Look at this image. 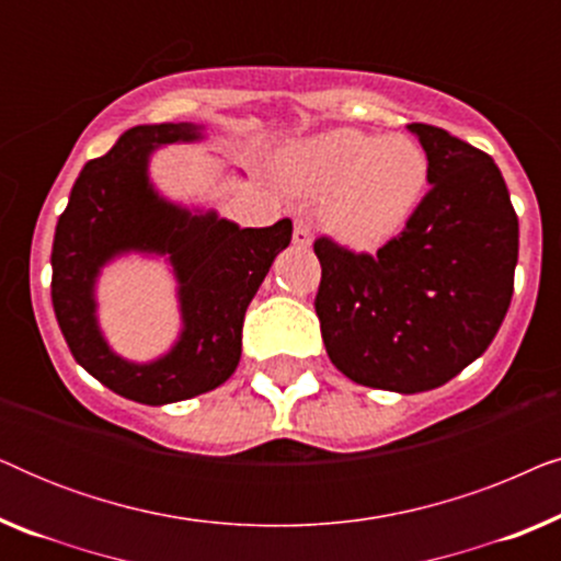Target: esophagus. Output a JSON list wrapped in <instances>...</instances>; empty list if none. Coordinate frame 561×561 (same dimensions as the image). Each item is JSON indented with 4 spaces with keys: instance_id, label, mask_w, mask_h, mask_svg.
Listing matches in <instances>:
<instances>
[{
    "instance_id": "34e87169",
    "label": "esophagus",
    "mask_w": 561,
    "mask_h": 561,
    "mask_svg": "<svg viewBox=\"0 0 561 561\" xmlns=\"http://www.w3.org/2000/svg\"><path fill=\"white\" fill-rule=\"evenodd\" d=\"M294 244H298V248H309V244H311V229H309V221H306V219H296Z\"/></svg>"
}]
</instances>
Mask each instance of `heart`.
Segmentation results:
<instances>
[{"label":"heart","instance_id":"1","mask_svg":"<svg viewBox=\"0 0 561 561\" xmlns=\"http://www.w3.org/2000/svg\"><path fill=\"white\" fill-rule=\"evenodd\" d=\"M280 181L298 196H323L321 221L352 248H378L409 225L428 186V158L409 135L329 129L288 145Z\"/></svg>","mask_w":561,"mask_h":561}]
</instances>
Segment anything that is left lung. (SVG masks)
<instances>
[{
    "mask_svg": "<svg viewBox=\"0 0 561 561\" xmlns=\"http://www.w3.org/2000/svg\"><path fill=\"white\" fill-rule=\"evenodd\" d=\"M428 194L375 255L313 242L327 355L367 388L421 393L474 363L501 329L518 263V217L495 160L447 129L409 125Z\"/></svg>",
    "mask_w": 561,
    "mask_h": 561,
    "instance_id": "1",
    "label": "left lung"
}]
</instances>
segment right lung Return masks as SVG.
Here are the masks:
<instances>
[{"label":"right lung","mask_w":561,"mask_h":561,"mask_svg":"<svg viewBox=\"0 0 561 561\" xmlns=\"http://www.w3.org/2000/svg\"><path fill=\"white\" fill-rule=\"evenodd\" d=\"M202 137L204 127L191 122L127 129L83 165L53 240L50 296L68 350L102 386L145 405L202 396L237 370L244 311L294 234L290 219L240 229L214 209L191 211L158 194L148 175L152 152ZM127 251L165 256L180 283L184 329L152 364L119 358L98 329V273Z\"/></svg>","instance_id":"obj_1"}]
</instances>
